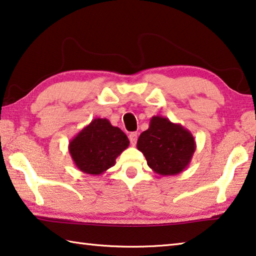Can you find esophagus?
<instances>
[{"label": "esophagus", "instance_id": "obj_1", "mask_svg": "<svg viewBox=\"0 0 256 256\" xmlns=\"http://www.w3.org/2000/svg\"><path fill=\"white\" fill-rule=\"evenodd\" d=\"M128 139H130V142H131V144H132V146H136V140H138V133H136V132H132V133H130Z\"/></svg>", "mask_w": 256, "mask_h": 256}]
</instances>
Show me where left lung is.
Listing matches in <instances>:
<instances>
[{
	"label": "left lung",
	"instance_id": "1",
	"mask_svg": "<svg viewBox=\"0 0 256 256\" xmlns=\"http://www.w3.org/2000/svg\"><path fill=\"white\" fill-rule=\"evenodd\" d=\"M136 148L147 164L160 176H176L184 171L196 150L189 130L163 116H152L149 128L141 133Z\"/></svg>",
	"mask_w": 256,
	"mask_h": 256
}]
</instances>
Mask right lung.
I'll use <instances>...</instances> for the list:
<instances>
[{
    "label": "right lung",
    "mask_w": 256,
    "mask_h": 256,
    "mask_svg": "<svg viewBox=\"0 0 256 256\" xmlns=\"http://www.w3.org/2000/svg\"><path fill=\"white\" fill-rule=\"evenodd\" d=\"M128 144L120 128L112 126L107 118H94L72 138L68 150L80 171L100 176L115 165L116 158Z\"/></svg>",
    "instance_id": "obj_1"
}]
</instances>
